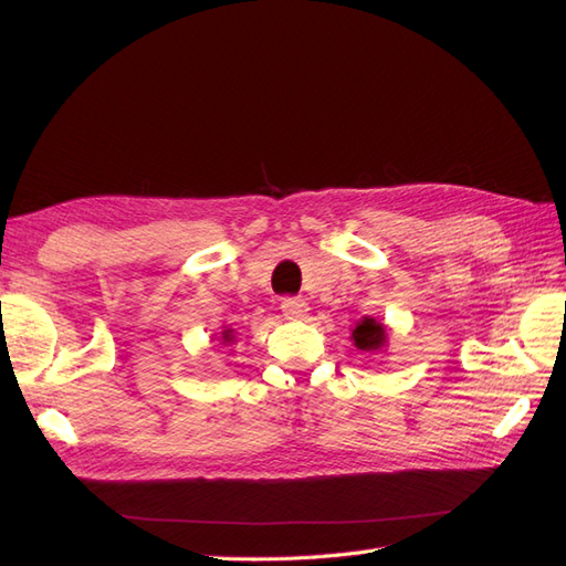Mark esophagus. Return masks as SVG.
<instances>
[{"mask_svg":"<svg viewBox=\"0 0 566 566\" xmlns=\"http://www.w3.org/2000/svg\"><path fill=\"white\" fill-rule=\"evenodd\" d=\"M281 310L285 318H302L306 312H310V306H306L302 297H285L281 302Z\"/></svg>","mask_w":566,"mask_h":566,"instance_id":"1","label":"esophagus"}]
</instances>
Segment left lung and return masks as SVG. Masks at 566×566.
<instances>
[{
    "instance_id": "obj_1",
    "label": "left lung",
    "mask_w": 566,
    "mask_h": 566,
    "mask_svg": "<svg viewBox=\"0 0 566 566\" xmlns=\"http://www.w3.org/2000/svg\"><path fill=\"white\" fill-rule=\"evenodd\" d=\"M352 337H354V345L364 352H375L385 347V328L382 323H378L375 318H364L358 323Z\"/></svg>"
}]
</instances>
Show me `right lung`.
I'll return each mask as SVG.
<instances>
[{"instance_id":"add662e5","label":"right lung","mask_w":566,"mask_h":566,"mask_svg":"<svg viewBox=\"0 0 566 566\" xmlns=\"http://www.w3.org/2000/svg\"><path fill=\"white\" fill-rule=\"evenodd\" d=\"M224 339H227V342H229V339H231V335H229V333H224Z\"/></svg>"}]
</instances>
